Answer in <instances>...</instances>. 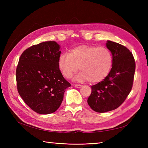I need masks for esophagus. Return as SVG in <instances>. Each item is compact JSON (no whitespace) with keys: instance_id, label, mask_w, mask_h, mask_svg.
Returning <instances> with one entry per match:
<instances>
[{"instance_id":"esophagus-1","label":"esophagus","mask_w":148,"mask_h":148,"mask_svg":"<svg viewBox=\"0 0 148 148\" xmlns=\"http://www.w3.org/2000/svg\"><path fill=\"white\" fill-rule=\"evenodd\" d=\"M74 86L77 88H80L82 86V85H81V84H74Z\"/></svg>"}]
</instances>
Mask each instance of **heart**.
I'll return each mask as SVG.
<instances>
[{
    "label": "heart",
    "mask_w": 148,
    "mask_h": 148,
    "mask_svg": "<svg viewBox=\"0 0 148 148\" xmlns=\"http://www.w3.org/2000/svg\"><path fill=\"white\" fill-rule=\"evenodd\" d=\"M112 64V56L106 47L80 45L71 49L69 53L59 56L58 66L63 76L71 78L79 70L75 77L79 82L88 81L99 83L108 76Z\"/></svg>",
    "instance_id": "1"
}]
</instances>
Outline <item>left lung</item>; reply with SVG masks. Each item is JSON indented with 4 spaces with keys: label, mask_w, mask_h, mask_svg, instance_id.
I'll return each mask as SVG.
<instances>
[{
    "label": "left lung",
    "mask_w": 148,
    "mask_h": 148,
    "mask_svg": "<svg viewBox=\"0 0 148 148\" xmlns=\"http://www.w3.org/2000/svg\"><path fill=\"white\" fill-rule=\"evenodd\" d=\"M112 55L111 71L104 79L92 86L88 103L93 111L106 112L121 105L132 88L136 62L129 49L120 44L107 40Z\"/></svg>",
    "instance_id": "8db88e82"
}]
</instances>
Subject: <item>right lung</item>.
Instances as JSON below:
<instances>
[{"mask_svg":"<svg viewBox=\"0 0 148 148\" xmlns=\"http://www.w3.org/2000/svg\"><path fill=\"white\" fill-rule=\"evenodd\" d=\"M60 46L55 41L34 45L22 53L16 72L20 97L34 111L51 114L60 106L71 84L59 70Z\"/></svg>","mask_w":148,"mask_h":148,"instance_id":"add662e5","label":"right lung"}]
</instances>
